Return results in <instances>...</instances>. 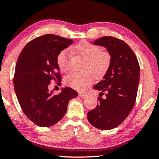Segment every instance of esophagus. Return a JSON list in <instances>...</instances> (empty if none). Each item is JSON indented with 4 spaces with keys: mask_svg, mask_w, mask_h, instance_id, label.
Masks as SVG:
<instances>
[{
    "mask_svg": "<svg viewBox=\"0 0 159 159\" xmlns=\"http://www.w3.org/2000/svg\"><path fill=\"white\" fill-rule=\"evenodd\" d=\"M79 96H80V97H81V98H86V94L85 93V92H79Z\"/></svg>",
    "mask_w": 159,
    "mask_h": 159,
    "instance_id": "esophagus-1",
    "label": "esophagus"
}]
</instances>
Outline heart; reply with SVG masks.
<instances>
[{
  "instance_id": "b5f03b06",
  "label": "heart",
  "mask_w": 159,
  "mask_h": 159,
  "mask_svg": "<svg viewBox=\"0 0 159 159\" xmlns=\"http://www.w3.org/2000/svg\"><path fill=\"white\" fill-rule=\"evenodd\" d=\"M73 54H79L84 58L82 73L72 72L65 77V82L67 86L75 89H83L92 83L94 77L101 79L104 77L111 65V57L107 51H101L100 47L88 42H80L71 48ZM70 53L63 50L56 56V63L60 70L66 73L70 70Z\"/></svg>"
}]
</instances>
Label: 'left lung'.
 <instances>
[{"mask_svg":"<svg viewBox=\"0 0 159 159\" xmlns=\"http://www.w3.org/2000/svg\"><path fill=\"white\" fill-rule=\"evenodd\" d=\"M94 45L105 47L111 57V65L103 80L94 86L101 92L99 103L88 112L89 123L100 130H110L120 125L129 115L136 102L139 65L137 58L127 44L113 37L94 40ZM106 91V97L102 94Z\"/></svg>","mask_w":159,"mask_h":159,"instance_id":"8db88e82","label":"left lung"}]
</instances>
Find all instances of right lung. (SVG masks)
<instances>
[{
	"label": "right lung",
	"mask_w": 159,
	"mask_h": 159,
	"mask_svg": "<svg viewBox=\"0 0 159 159\" xmlns=\"http://www.w3.org/2000/svg\"><path fill=\"white\" fill-rule=\"evenodd\" d=\"M72 43V39L57 35H43L29 42L18 57L14 76L16 95L24 114L40 127L60 121L69 100L78 96L70 87L62 89L59 94L48 89L51 82H61L56 56Z\"/></svg>",
	"instance_id": "1"
}]
</instances>
